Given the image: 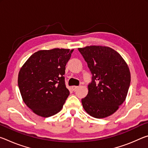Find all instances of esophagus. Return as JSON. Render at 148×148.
<instances>
[{
    "mask_svg": "<svg viewBox=\"0 0 148 148\" xmlns=\"http://www.w3.org/2000/svg\"><path fill=\"white\" fill-rule=\"evenodd\" d=\"M78 88V86H72V89L73 90V91H76V90Z\"/></svg>",
    "mask_w": 148,
    "mask_h": 148,
    "instance_id": "esophagus-1",
    "label": "esophagus"
}]
</instances>
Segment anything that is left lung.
Here are the masks:
<instances>
[{"instance_id": "1", "label": "left lung", "mask_w": 148, "mask_h": 148, "mask_svg": "<svg viewBox=\"0 0 148 148\" xmlns=\"http://www.w3.org/2000/svg\"><path fill=\"white\" fill-rule=\"evenodd\" d=\"M92 74L88 94L82 99L84 110L95 118H104L125 101L131 83L129 66L111 47L90 46L78 48Z\"/></svg>"}]
</instances>
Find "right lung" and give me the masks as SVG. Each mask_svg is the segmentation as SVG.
Wrapping results in <instances>:
<instances>
[{"label": "right lung", "instance_id": "1", "mask_svg": "<svg viewBox=\"0 0 148 148\" xmlns=\"http://www.w3.org/2000/svg\"><path fill=\"white\" fill-rule=\"evenodd\" d=\"M74 49L40 50L27 59L18 74L22 99L34 114L48 117L61 111L70 92L65 66Z\"/></svg>", "mask_w": 148, "mask_h": 148}]
</instances>
